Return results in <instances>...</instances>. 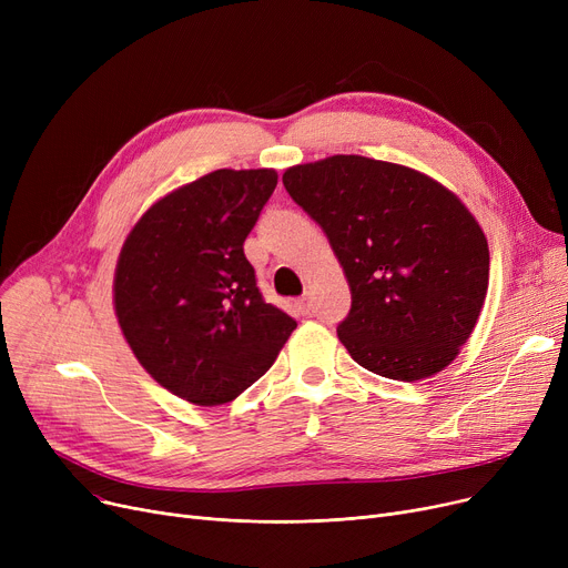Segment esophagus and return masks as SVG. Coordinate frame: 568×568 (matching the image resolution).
<instances>
[{
  "mask_svg": "<svg viewBox=\"0 0 568 568\" xmlns=\"http://www.w3.org/2000/svg\"><path fill=\"white\" fill-rule=\"evenodd\" d=\"M296 308H300L302 315H308L311 313V300H308V296H302V300L296 302Z\"/></svg>",
  "mask_w": 568,
  "mask_h": 568,
  "instance_id": "esophagus-1",
  "label": "esophagus"
}]
</instances>
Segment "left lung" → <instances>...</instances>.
Here are the masks:
<instances>
[{
    "label": "left lung",
    "instance_id": "obj_1",
    "mask_svg": "<svg viewBox=\"0 0 568 568\" xmlns=\"http://www.w3.org/2000/svg\"><path fill=\"white\" fill-rule=\"evenodd\" d=\"M290 197L324 230L352 290L338 338L366 371L414 382L449 366L479 320L488 242L430 176L366 156L285 170Z\"/></svg>",
    "mask_w": 568,
    "mask_h": 568
}]
</instances>
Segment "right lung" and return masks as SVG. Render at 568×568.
<instances>
[{"instance_id":"add662e5","label":"right lung","mask_w":568,"mask_h":568,"mask_svg":"<svg viewBox=\"0 0 568 568\" xmlns=\"http://www.w3.org/2000/svg\"><path fill=\"white\" fill-rule=\"evenodd\" d=\"M276 184L274 170L204 174L149 209L119 255V326L146 373L189 403L234 400L296 329L244 255Z\"/></svg>"}]
</instances>
